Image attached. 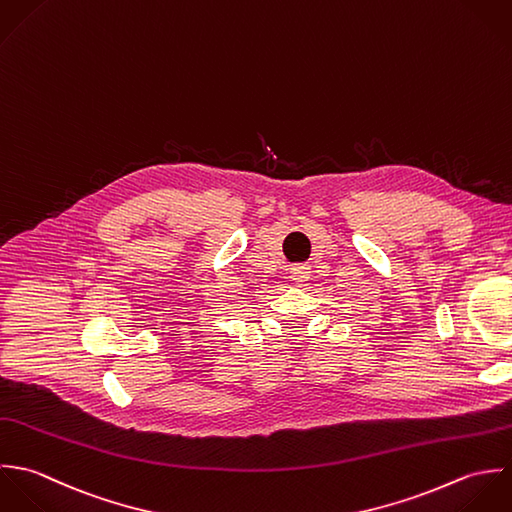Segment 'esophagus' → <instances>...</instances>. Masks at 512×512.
Here are the masks:
<instances>
[{
  "instance_id": "esophagus-1",
  "label": "esophagus",
  "mask_w": 512,
  "mask_h": 512,
  "mask_svg": "<svg viewBox=\"0 0 512 512\" xmlns=\"http://www.w3.org/2000/svg\"><path fill=\"white\" fill-rule=\"evenodd\" d=\"M310 277V271H308L307 265H293L291 267V281L295 285H303L305 281H308Z\"/></svg>"
}]
</instances>
